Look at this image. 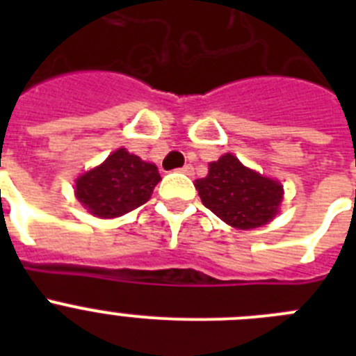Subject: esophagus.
I'll return each instance as SVG.
<instances>
[{
  "instance_id": "esophagus-1",
  "label": "esophagus",
  "mask_w": 356,
  "mask_h": 356,
  "mask_svg": "<svg viewBox=\"0 0 356 356\" xmlns=\"http://www.w3.org/2000/svg\"><path fill=\"white\" fill-rule=\"evenodd\" d=\"M180 171L185 172V175H188V176L194 175V168H193V165H191V163H185V165L180 169Z\"/></svg>"
}]
</instances>
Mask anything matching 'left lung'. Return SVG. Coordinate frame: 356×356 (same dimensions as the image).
I'll list each match as a JSON object with an SVG mask.
<instances>
[{"label": "left lung", "mask_w": 356, "mask_h": 356, "mask_svg": "<svg viewBox=\"0 0 356 356\" xmlns=\"http://www.w3.org/2000/svg\"><path fill=\"white\" fill-rule=\"evenodd\" d=\"M194 187L207 209L238 229L271 221L284 196L278 181L244 168L229 153L210 163L209 175L196 180Z\"/></svg>", "instance_id": "8db88e82"}]
</instances>
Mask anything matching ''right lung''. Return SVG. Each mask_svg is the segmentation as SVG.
Wrapping results in <instances>:
<instances>
[{
  "mask_svg": "<svg viewBox=\"0 0 356 356\" xmlns=\"http://www.w3.org/2000/svg\"><path fill=\"white\" fill-rule=\"evenodd\" d=\"M160 181L156 165L127 149L114 151L102 165L76 180V197L97 217H118L139 209Z\"/></svg>",
  "mask_w": 356,
  "mask_h": 356,
  "instance_id": "1",
  "label": "right lung"
}]
</instances>
